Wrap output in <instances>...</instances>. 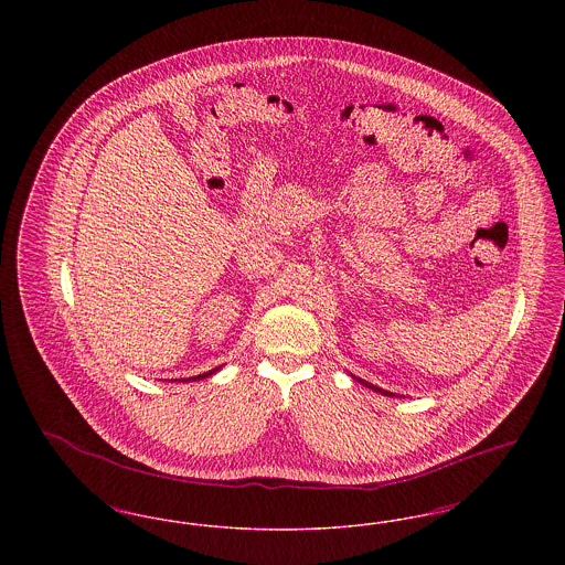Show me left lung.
Returning a JSON list of instances; mask_svg holds the SVG:
<instances>
[{"label": "left lung", "instance_id": "1", "mask_svg": "<svg viewBox=\"0 0 565 565\" xmlns=\"http://www.w3.org/2000/svg\"><path fill=\"white\" fill-rule=\"evenodd\" d=\"M358 383H362V385H366L369 390H373V392H379V394H383V396H396V394H392V392H387V390H381V387H376L373 383H369V381H364V379H360V376L351 375ZM401 398V396H398Z\"/></svg>", "mask_w": 565, "mask_h": 565}]
</instances>
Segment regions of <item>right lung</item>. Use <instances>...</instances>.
I'll return each mask as SVG.
<instances>
[{
  "label": "right lung",
  "instance_id": "right-lung-1",
  "mask_svg": "<svg viewBox=\"0 0 565 565\" xmlns=\"http://www.w3.org/2000/svg\"><path fill=\"white\" fill-rule=\"evenodd\" d=\"M220 369H222V366H215V369L207 371V373H203V375L189 376V379H180V381H182V383H190V381H201V379H207V376L215 375ZM175 381H178V379H175Z\"/></svg>",
  "mask_w": 565,
  "mask_h": 565
}]
</instances>
